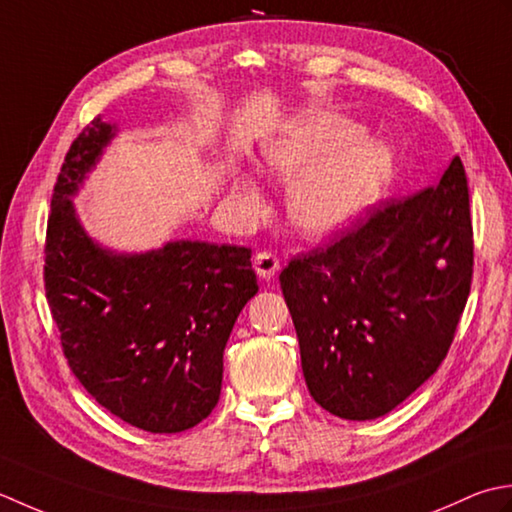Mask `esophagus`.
Masks as SVG:
<instances>
[{"label":"esophagus","mask_w":512,"mask_h":512,"mask_svg":"<svg viewBox=\"0 0 512 512\" xmlns=\"http://www.w3.org/2000/svg\"><path fill=\"white\" fill-rule=\"evenodd\" d=\"M254 269L263 280H271L280 271V260L271 252H258L254 256Z\"/></svg>","instance_id":"esophagus-1"}]
</instances>
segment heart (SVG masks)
<instances>
[{"instance_id": "obj_1", "label": "heart", "mask_w": 512, "mask_h": 512, "mask_svg": "<svg viewBox=\"0 0 512 512\" xmlns=\"http://www.w3.org/2000/svg\"><path fill=\"white\" fill-rule=\"evenodd\" d=\"M267 170L294 181L289 212L302 232H336L375 201L391 174V154L384 145L364 141L349 119L327 112H307L271 139L265 150ZM236 194L247 207H258V190L243 179Z\"/></svg>"}]
</instances>
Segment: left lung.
Here are the masks:
<instances>
[{"label":"left lung","instance_id":"1","mask_svg":"<svg viewBox=\"0 0 512 512\" xmlns=\"http://www.w3.org/2000/svg\"><path fill=\"white\" fill-rule=\"evenodd\" d=\"M471 280V203L455 156L437 185L369 207L280 271L311 398L344 420L395 409L446 358Z\"/></svg>","mask_w":512,"mask_h":512}]
</instances>
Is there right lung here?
<instances>
[{"instance_id":"1","label":"right lung","mask_w":512,"mask_h":512,"mask_svg":"<svg viewBox=\"0 0 512 512\" xmlns=\"http://www.w3.org/2000/svg\"><path fill=\"white\" fill-rule=\"evenodd\" d=\"M112 137L83 128L52 190L44 285L70 371L112 415L150 433H179L218 402L223 351L256 296L252 249L198 241L117 256L83 234L72 210L86 172Z\"/></svg>"}]
</instances>
